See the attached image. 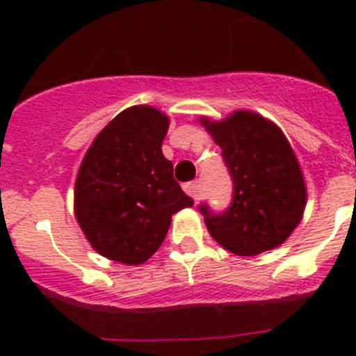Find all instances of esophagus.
Returning a JSON list of instances; mask_svg holds the SVG:
<instances>
[{
	"mask_svg": "<svg viewBox=\"0 0 356 356\" xmlns=\"http://www.w3.org/2000/svg\"><path fill=\"white\" fill-rule=\"evenodd\" d=\"M184 191L188 193V195L195 201L201 200V196H203V189H201L200 181H193V182H188V184H184Z\"/></svg>",
	"mask_w": 356,
	"mask_h": 356,
	"instance_id": "34e87169",
	"label": "esophagus"
}]
</instances>
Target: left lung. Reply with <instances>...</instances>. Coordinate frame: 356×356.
<instances>
[{"label":"left lung","mask_w":356,"mask_h":356,"mask_svg":"<svg viewBox=\"0 0 356 356\" xmlns=\"http://www.w3.org/2000/svg\"><path fill=\"white\" fill-rule=\"evenodd\" d=\"M201 124L222 148L234 189L231 207L222 213L200 204L211 238L239 257L282 245L307 204L303 174L286 136L267 118L246 110L220 122L201 118Z\"/></svg>","instance_id":"8db88e82"}]
</instances>
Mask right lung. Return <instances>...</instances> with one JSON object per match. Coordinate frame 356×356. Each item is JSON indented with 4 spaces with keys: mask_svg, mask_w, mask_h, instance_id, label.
I'll return each instance as SVG.
<instances>
[{
    "mask_svg": "<svg viewBox=\"0 0 356 356\" xmlns=\"http://www.w3.org/2000/svg\"><path fill=\"white\" fill-rule=\"evenodd\" d=\"M168 118L153 106L118 113L89 146L74 191L75 218L103 257L139 265L161 246L172 215L193 200L161 153Z\"/></svg>",
    "mask_w": 356,
    "mask_h": 356,
    "instance_id": "right-lung-1",
    "label": "right lung"
}]
</instances>
